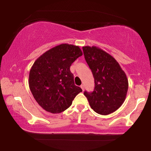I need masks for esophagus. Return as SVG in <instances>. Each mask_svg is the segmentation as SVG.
I'll list each match as a JSON object with an SVG mask.
<instances>
[{
	"label": "esophagus",
	"mask_w": 151,
	"mask_h": 151,
	"mask_svg": "<svg viewBox=\"0 0 151 151\" xmlns=\"http://www.w3.org/2000/svg\"><path fill=\"white\" fill-rule=\"evenodd\" d=\"M81 88L82 90L83 91L84 90V85H81Z\"/></svg>",
	"instance_id": "obj_1"
}]
</instances>
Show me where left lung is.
I'll use <instances>...</instances> for the list:
<instances>
[{"instance_id": "left-lung-1", "label": "left lung", "mask_w": 151, "mask_h": 151, "mask_svg": "<svg viewBox=\"0 0 151 151\" xmlns=\"http://www.w3.org/2000/svg\"><path fill=\"white\" fill-rule=\"evenodd\" d=\"M85 59L92 70L95 86L92 92H84L92 109L101 115L116 111L124 103L129 83L117 61L96 46L83 47Z\"/></svg>"}]
</instances>
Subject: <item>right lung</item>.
I'll list each match as a JSON object with an SVG mask.
<instances>
[{"mask_svg":"<svg viewBox=\"0 0 151 151\" xmlns=\"http://www.w3.org/2000/svg\"><path fill=\"white\" fill-rule=\"evenodd\" d=\"M83 55L77 46L62 44L36 59L29 73V85L37 103L46 111L61 113L72 105L82 90L75 85L70 68Z\"/></svg>","mask_w":151,"mask_h":151,"instance_id":"add662e5","label":"right lung"}]
</instances>
